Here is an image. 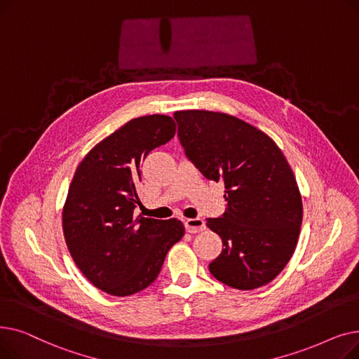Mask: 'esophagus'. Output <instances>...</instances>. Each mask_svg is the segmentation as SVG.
Segmentation results:
<instances>
[{
    "mask_svg": "<svg viewBox=\"0 0 359 359\" xmlns=\"http://www.w3.org/2000/svg\"><path fill=\"white\" fill-rule=\"evenodd\" d=\"M184 229H186L187 233L195 234V233H199L205 229V222H203L202 218H189V219L184 221Z\"/></svg>",
    "mask_w": 359,
    "mask_h": 359,
    "instance_id": "1",
    "label": "esophagus"
}]
</instances>
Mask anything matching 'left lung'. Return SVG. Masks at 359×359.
I'll use <instances>...</instances> for the list:
<instances>
[{"label":"left lung","instance_id":"8db88e82","mask_svg":"<svg viewBox=\"0 0 359 359\" xmlns=\"http://www.w3.org/2000/svg\"><path fill=\"white\" fill-rule=\"evenodd\" d=\"M184 154L210 180L224 182L227 210L206 225L222 238L210 272L236 290L269 284L290 262L303 222L292 170L265 132L227 113H175Z\"/></svg>","mask_w":359,"mask_h":359}]
</instances>
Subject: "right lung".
I'll list each match as a JSON object with an SVG mask.
<instances>
[{
	"label": "right lung",
	"mask_w": 359,
	"mask_h": 359,
	"mask_svg": "<svg viewBox=\"0 0 359 359\" xmlns=\"http://www.w3.org/2000/svg\"><path fill=\"white\" fill-rule=\"evenodd\" d=\"M175 134L170 116L132 119L94 147L74 175L62 211L67 246L83 275L110 295H132L153 284L184 234L176 218L134 217L141 161Z\"/></svg>",
	"instance_id": "right-lung-1"
}]
</instances>
